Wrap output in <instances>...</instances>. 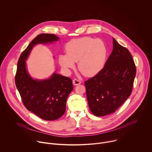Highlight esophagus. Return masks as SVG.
<instances>
[{
  "label": "esophagus",
  "mask_w": 152,
  "mask_h": 152,
  "mask_svg": "<svg viewBox=\"0 0 152 152\" xmlns=\"http://www.w3.org/2000/svg\"><path fill=\"white\" fill-rule=\"evenodd\" d=\"M73 85H79V84L81 83V81L79 80H78V79H73Z\"/></svg>",
  "instance_id": "1"
}]
</instances>
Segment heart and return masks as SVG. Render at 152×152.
Segmentation results:
<instances>
[{"mask_svg":"<svg viewBox=\"0 0 152 152\" xmlns=\"http://www.w3.org/2000/svg\"><path fill=\"white\" fill-rule=\"evenodd\" d=\"M66 55H60L58 62L64 69L69 70L78 62L79 70L85 76L97 74L104 67L106 49L102 41L90 37H82L69 42L65 47Z\"/></svg>","mask_w":152,"mask_h":152,"instance_id":"obj_1","label":"heart"}]
</instances>
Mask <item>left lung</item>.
<instances>
[{
	"mask_svg": "<svg viewBox=\"0 0 152 152\" xmlns=\"http://www.w3.org/2000/svg\"><path fill=\"white\" fill-rule=\"evenodd\" d=\"M136 71L131 53L113 38V50L104 67L85 82L91 113L98 117L114 113L131 96Z\"/></svg>",
	"mask_w": 152,
	"mask_h": 152,
	"instance_id": "left-lung-1",
	"label": "left lung"
}]
</instances>
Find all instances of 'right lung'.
Listing matches in <instances>:
<instances>
[{"mask_svg":"<svg viewBox=\"0 0 152 152\" xmlns=\"http://www.w3.org/2000/svg\"><path fill=\"white\" fill-rule=\"evenodd\" d=\"M58 39L51 34L37 35L20 55L15 76L16 87L26 109L48 121L57 120L66 112L67 97L73 89L72 80L55 73L48 79L35 80L28 73L25 61L35 45Z\"/></svg>","mask_w":152,"mask_h":152,"instance_id":"1","label":"right lung"}]
</instances>
